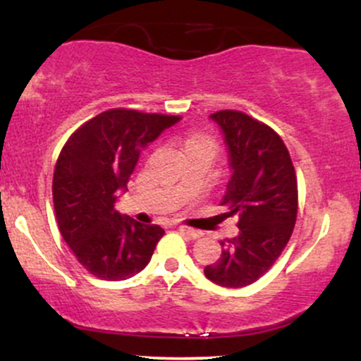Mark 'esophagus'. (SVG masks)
Wrapping results in <instances>:
<instances>
[{
    "label": "esophagus",
    "mask_w": 361,
    "mask_h": 361,
    "mask_svg": "<svg viewBox=\"0 0 361 361\" xmlns=\"http://www.w3.org/2000/svg\"><path fill=\"white\" fill-rule=\"evenodd\" d=\"M178 231H180L183 235H188L190 239H197L202 235L200 231H195V229H192V227H186V226H178Z\"/></svg>",
    "instance_id": "esophagus-1"
}]
</instances>
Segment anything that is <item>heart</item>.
<instances>
[{
    "mask_svg": "<svg viewBox=\"0 0 361 361\" xmlns=\"http://www.w3.org/2000/svg\"><path fill=\"white\" fill-rule=\"evenodd\" d=\"M192 142H195V140H192ZM188 144H190V142H188Z\"/></svg>",
    "mask_w": 361,
    "mask_h": 361,
    "instance_id": "obj_1",
    "label": "heart"
}]
</instances>
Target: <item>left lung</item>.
Returning <instances> with one entry per match:
<instances>
[{"mask_svg":"<svg viewBox=\"0 0 361 361\" xmlns=\"http://www.w3.org/2000/svg\"><path fill=\"white\" fill-rule=\"evenodd\" d=\"M221 128L231 178L222 197L227 215L238 214L239 234L205 276L227 288L251 285L271 268L287 246L297 219V176L283 140L250 115L222 110L210 115Z\"/></svg>","mask_w":361,"mask_h":361,"instance_id":"8db88e82","label":"left lung"}]
</instances>
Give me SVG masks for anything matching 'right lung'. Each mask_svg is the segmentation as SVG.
I'll use <instances>...</instances> for the list:
<instances>
[{
    "instance_id": "obj_1",
    "label": "right lung",
    "mask_w": 361,
    "mask_h": 361,
    "mask_svg": "<svg viewBox=\"0 0 361 361\" xmlns=\"http://www.w3.org/2000/svg\"><path fill=\"white\" fill-rule=\"evenodd\" d=\"M180 117L115 109L81 126L62 147L52 180L59 231L74 256L102 280H127L147 267L164 231L115 210L142 149Z\"/></svg>"
}]
</instances>
